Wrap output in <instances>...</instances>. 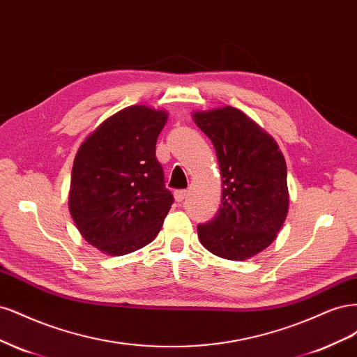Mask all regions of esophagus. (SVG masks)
<instances>
[{"instance_id":"obj_1","label":"esophagus","mask_w":357,"mask_h":357,"mask_svg":"<svg viewBox=\"0 0 357 357\" xmlns=\"http://www.w3.org/2000/svg\"><path fill=\"white\" fill-rule=\"evenodd\" d=\"M189 195V190H176L174 192V198L177 202H183Z\"/></svg>"}]
</instances>
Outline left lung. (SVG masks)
Instances as JSON below:
<instances>
[{
  "instance_id": "obj_1",
  "label": "left lung",
  "mask_w": 357,
  "mask_h": 357,
  "mask_svg": "<svg viewBox=\"0 0 357 357\" xmlns=\"http://www.w3.org/2000/svg\"><path fill=\"white\" fill-rule=\"evenodd\" d=\"M193 121L214 146L222 174V205L198 225L213 255L245 261L271 244L289 210L286 160L275 139L234 107L195 112Z\"/></svg>"
}]
</instances>
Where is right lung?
I'll return each mask as SVG.
<instances>
[{"label": "right lung", "instance_id": "right-lung-1", "mask_svg": "<svg viewBox=\"0 0 357 357\" xmlns=\"http://www.w3.org/2000/svg\"><path fill=\"white\" fill-rule=\"evenodd\" d=\"M164 110L131 105L84 139L73 164L68 207L83 238L105 255L155 240L174 202L156 159Z\"/></svg>", "mask_w": 357, "mask_h": 357}]
</instances>
